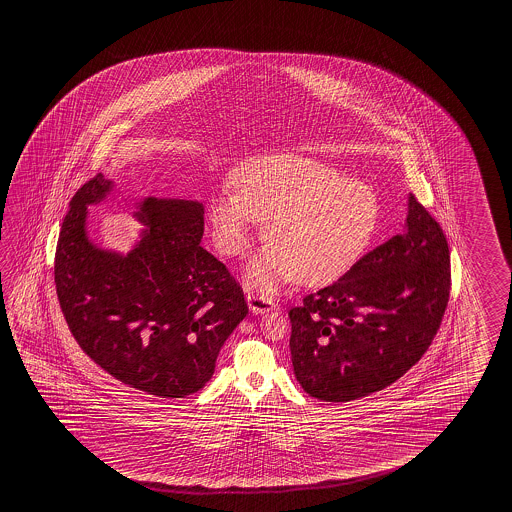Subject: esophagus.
<instances>
[{"label": "esophagus", "instance_id": "esophagus-1", "mask_svg": "<svg viewBox=\"0 0 512 512\" xmlns=\"http://www.w3.org/2000/svg\"><path fill=\"white\" fill-rule=\"evenodd\" d=\"M248 306H250L251 313H255V315L268 313V311L275 308L273 300L264 293H248Z\"/></svg>", "mask_w": 512, "mask_h": 512}]
</instances>
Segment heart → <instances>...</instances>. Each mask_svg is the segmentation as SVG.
<instances>
[{
  "label": "heart",
  "mask_w": 512,
  "mask_h": 512,
  "mask_svg": "<svg viewBox=\"0 0 512 512\" xmlns=\"http://www.w3.org/2000/svg\"><path fill=\"white\" fill-rule=\"evenodd\" d=\"M380 206L367 184L300 155H266L233 175V195L210 204L213 241L224 255L250 248L251 221L270 248L250 271L253 284L277 280L324 286L348 273L377 232Z\"/></svg>",
  "instance_id": "obj_1"
}]
</instances>
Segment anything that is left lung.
Masks as SVG:
<instances>
[{
	"mask_svg": "<svg viewBox=\"0 0 512 512\" xmlns=\"http://www.w3.org/2000/svg\"><path fill=\"white\" fill-rule=\"evenodd\" d=\"M451 291L444 230L409 197L405 230L291 308V362L308 395L349 402L391 386L431 346Z\"/></svg>",
	"mask_w": 512,
	"mask_h": 512,
	"instance_id": "obj_1",
	"label": "left lung"
}]
</instances>
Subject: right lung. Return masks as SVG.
I'll return each mask as SVG.
<instances>
[{
	"label": "right lung",
	"mask_w": 512,
	"mask_h": 512,
	"mask_svg": "<svg viewBox=\"0 0 512 512\" xmlns=\"http://www.w3.org/2000/svg\"><path fill=\"white\" fill-rule=\"evenodd\" d=\"M112 181L97 174L74 193L59 232L54 280L79 348L126 386L183 398L212 378L222 344L248 313L241 284L201 246L203 204L148 197V226L128 255L88 241L87 206Z\"/></svg>",
	"instance_id": "obj_1"
}]
</instances>
